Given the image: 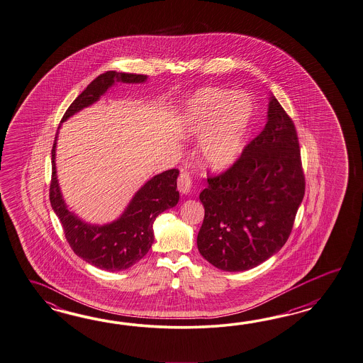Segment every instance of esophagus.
I'll use <instances>...</instances> for the list:
<instances>
[{
	"label": "esophagus",
	"instance_id": "34e87169",
	"mask_svg": "<svg viewBox=\"0 0 363 363\" xmlns=\"http://www.w3.org/2000/svg\"><path fill=\"white\" fill-rule=\"evenodd\" d=\"M192 183H194V180H192L191 172L186 171V169H182L180 175L177 177V188H179V191L182 194H189L191 189H192Z\"/></svg>",
	"mask_w": 363,
	"mask_h": 363
}]
</instances>
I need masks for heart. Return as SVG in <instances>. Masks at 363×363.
<instances>
[{
  "label": "heart",
  "mask_w": 363,
  "mask_h": 363,
  "mask_svg": "<svg viewBox=\"0 0 363 363\" xmlns=\"http://www.w3.org/2000/svg\"><path fill=\"white\" fill-rule=\"evenodd\" d=\"M252 104L249 97L220 88H206L194 96L186 112V129L205 135L203 160L212 168L232 164L241 152L250 125Z\"/></svg>",
  "instance_id": "b5f03b06"
}]
</instances>
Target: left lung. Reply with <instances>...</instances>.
I'll return each instance as SVG.
<instances>
[{
	"label": "left lung",
	"mask_w": 363,
	"mask_h": 363,
	"mask_svg": "<svg viewBox=\"0 0 363 363\" xmlns=\"http://www.w3.org/2000/svg\"><path fill=\"white\" fill-rule=\"evenodd\" d=\"M306 192L295 123L271 97L264 129L230 167L208 177L200 194L204 221L200 254L223 271H245L279 251Z\"/></svg>",
	"instance_id": "1"
}]
</instances>
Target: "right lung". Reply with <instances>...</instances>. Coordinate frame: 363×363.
<instances>
[{
    "instance_id": "add662e5",
    "label": "right lung",
    "mask_w": 363,
    "mask_h": 363,
    "mask_svg": "<svg viewBox=\"0 0 363 363\" xmlns=\"http://www.w3.org/2000/svg\"><path fill=\"white\" fill-rule=\"evenodd\" d=\"M146 74L106 71L99 74L65 111L62 121L94 104L114 83H142ZM56 135L51 150L50 203L63 226L65 240L76 255L99 269L121 271L142 259L154 242L152 225L159 214L179 201L177 179L179 169L172 168L152 177L135 194L121 218L109 225H89L79 220L65 206L57 186L55 171Z\"/></svg>"
}]
</instances>
